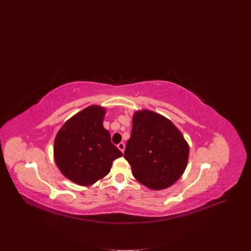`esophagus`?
<instances>
[{"label":"esophagus","mask_w":251,"mask_h":251,"mask_svg":"<svg viewBox=\"0 0 251 251\" xmlns=\"http://www.w3.org/2000/svg\"><path fill=\"white\" fill-rule=\"evenodd\" d=\"M117 147H118V149H119L122 153H124V150H125V144H124V143H119V144L117 145Z\"/></svg>","instance_id":"34e87169"}]
</instances>
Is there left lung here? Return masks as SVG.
Returning a JSON list of instances; mask_svg holds the SVG:
<instances>
[{"instance_id":"left-lung-1","label":"left lung","mask_w":251,"mask_h":251,"mask_svg":"<svg viewBox=\"0 0 251 251\" xmlns=\"http://www.w3.org/2000/svg\"><path fill=\"white\" fill-rule=\"evenodd\" d=\"M124 158L138 182L152 190H164L175 184L185 172L189 145L169 119L150 110H142L134 113Z\"/></svg>"}]
</instances>
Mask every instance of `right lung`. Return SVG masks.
Instances as JSON below:
<instances>
[{
  "label": "right lung",
  "instance_id": "1",
  "mask_svg": "<svg viewBox=\"0 0 251 251\" xmlns=\"http://www.w3.org/2000/svg\"><path fill=\"white\" fill-rule=\"evenodd\" d=\"M105 108L92 105L66 121L54 140V160L67 178L89 186L110 172L121 151L103 127Z\"/></svg>",
  "mask_w": 251,
  "mask_h": 251
}]
</instances>
